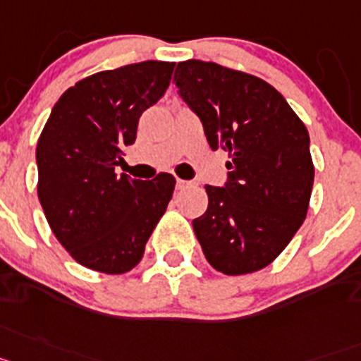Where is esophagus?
Masks as SVG:
<instances>
[{"label":"esophagus","mask_w":361,"mask_h":361,"mask_svg":"<svg viewBox=\"0 0 361 361\" xmlns=\"http://www.w3.org/2000/svg\"><path fill=\"white\" fill-rule=\"evenodd\" d=\"M190 185H192V183H190V181H185V180H180V178H178V181H176V187H178V189H187V187H190Z\"/></svg>","instance_id":"obj_1"}]
</instances>
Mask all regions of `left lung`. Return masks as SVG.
<instances>
[{"label":"left lung","mask_w":361,"mask_h":361,"mask_svg":"<svg viewBox=\"0 0 361 361\" xmlns=\"http://www.w3.org/2000/svg\"><path fill=\"white\" fill-rule=\"evenodd\" d=\"M203 123L211 149L228 152L225 187L205 185L209 207L192 219L207 262L227 276L267 267L302 227L314 181L309 133L267 81L189 59L174 81Z\"/></svg>","instance_id":"1"}]
</instances>
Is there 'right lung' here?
Here are the masks:
<instances>
[{
  "mask_svg": "<svg viewBox=\"0 0 361 361\" xmlns=\"http://www.w3.org/2000/svg\"><path fill=\"white\" fill-rule=\"evenodd\" d=\"M174 65L142 61L96 72L58 99L37 140V198L58 241L83 267L123 274L143 258L176 180L118 176L143 111L161 98Z\"/></svg>",
  "mask_w": 361,
  "mask_h": 361,
  "instance_id": "add662e5",
  "label": "right lung"
}]
</instances>
